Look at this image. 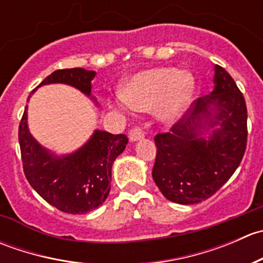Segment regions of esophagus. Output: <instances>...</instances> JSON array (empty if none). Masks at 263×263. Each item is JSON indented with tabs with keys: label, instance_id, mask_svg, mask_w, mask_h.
<instances>
[{
	"label": "esophagus",
	"instance_id": "1",
	"mask_svg": "<svg viewBox=\"0 0 263 263\" xmlns=\"http://www.w3.org/2000/svg\"><path fill=\"white\" fill-rule=\"evenodd\" d=\"M128 137L132 142L139 141V140L144 139V132H142V129H140L139 127H135V128H132L131 131H129Z\"/></svg>",
	"mask_w": 263,
	"mask_h": 263
}]
</instances>
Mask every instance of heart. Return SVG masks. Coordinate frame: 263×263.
Here are the masks:
<instances>
[{
    "mask_svg": "<svg viewBox=\"0 0 263 263\" xmlns=\"http://www.w3.org/2000/svg\"><path fill=\"white\" fill-rule=\"evenodd\" d=\"M195 91L192 75L176 68H151L135 73L122 84L119 102L136 110H155L164 123H176Z\"/></svg>",
    "mask_w": 263,
    "mask_h": 263,
    "instance_id": "1",
    "label": "heart"
}]
</instances>
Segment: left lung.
I'll use <instances>...</instances> for the list:
<instances>
[{
	"label": "left lung",
	"instance_id": "8db88e82",
	"mask_svg": "<svg viewBox=\"0 0 263 263\" xmlns=\"http://www.w3.org/2000/svg\"><path fill=\"white\" fill-rule=\"evenodd\" d=\"M214 70L211 94L195 100L171 132L154 139L158 151L153 178L172 202L208 200L229 181L245 155V97L224 68L215 65Z\"/></svg>",
	"mask_w": 263,
	"mask_h": 263
}]
</instances>
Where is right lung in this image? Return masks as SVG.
Instances as JSON below:
<instances>
[{
	"mask_svg": "<svg viewBox=\"0 0 263 263\" xmlns=\"http://www.w3.org/2000/svg\"><path fill=\"white\" fill-rule=\"evenodd\" d=\"M95 75V71L85 68L57 70L36 89L49 84L70 85L98 104L91 95V80ZM18 142L24 174L36 193L63 213L81 215L98 209L108 197L112 165L126 148L128 139L126 135L95 129L80 148L66 155H55L42 146L29 131L26 105L18 126Z\"/></svg>",
	"mask_w": 263,
	"mask_h": 263,
	"instance_id": "add662e5",
	"label": "right lung"
}]
</instances>
